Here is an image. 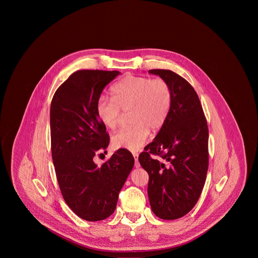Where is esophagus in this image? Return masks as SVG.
<instances>
[{
    "label": "esophagus",
    "instance_id": "obj_1",
    "mask_svg": "<svg viewBox=\"0 0 258 258\" xmlns=\"http://www.w3.org/2000/svg\"><path fill=\"white\" fill-rule=\"evenodd\" d=\"M133 156H134V158H135V166H136V167H139V166H140V163H139V160H138L139 154H138V153H133Z\"/></svg>",
    "mask_w": 258,
    "mask_h": 258
}]
</instances>
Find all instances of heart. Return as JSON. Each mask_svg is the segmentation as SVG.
Segmentation results:
<instances>
[{"mask_svg":"<svg viewBox=\"0 0 258 258\" xmlns=\"http://www.w3.org/2000/svg\"><path fill=\"white\" fill-rule=\"evenodd\" d=\"M112 98L100 97L96 112L100 121L110 130L118 124L122 109L130 112L133 124L118 131L112 137L115 148L138 151L148 139L150 128L160 130L165 123L172 104V92L168 83L161 79H149L128 75L115 84Z\"/></svg>","mask_w":258,"mask_h":258,"instance_id":"heart-1","label":"heart"}]
</instances>
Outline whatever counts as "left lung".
Listing matches in <instances>:
<instances>
[{
  "label": "left lung",
  "instance_id": "8db88e82",
  "mask_svg": "<svg viewBox=\"0 0 258 258\" xmlns=\"http://www.w3.org/2000/svg\"><path fill=\"white\" fill-rule=\"evenodd\" d=\"M170 86L169 115L139 162L149 174L148 197L152 211L162 219L186 215L197 203L208 169V127L193 87L171 70L151 69ZM158 155L162 161L153 160Z\"/></svg>",
  "mask_w": 258,
  "mask_h": 258
}]
</instances>
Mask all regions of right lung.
Here are the masks:
<instances>
[{
  "instance_id": "add662e5",
  "label": "right lung",
  "mask_w": 258,
  "mask_h": 258,
  "mask_svg": "<svg viewBox=\"0 0 258 258\" xmlns=\"http://www.w3.org/2000/svg\"><path fill=\"white\" fill-rule=\"evenodd\" d=\"M119 75L116 70L76 71L51 102V149L57 180L66 204L88 222L105 219L114 212L135 164L125 149H118L101 166L93 160L109 145L96 105L103 89Z\"/></svg>"
}]
</instances>
